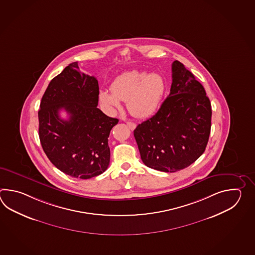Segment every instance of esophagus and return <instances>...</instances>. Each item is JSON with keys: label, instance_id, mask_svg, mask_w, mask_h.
<instances>
[{"label": "esophagus", "instance_id": "1", "mask_svg": "<svg viewBox=\"0 0 255 255\" xmlns=\"http://www.w3.org/2000/svg\"><path fill=\"white\" fill-rule=\"evenodd\" d=\"M127 125L129 127V128L131 130L135 129V123H133V122H129V121H128L127 122Z\"/></svg>", "mask_w": 255, "mask_h": 255}]
</instances>
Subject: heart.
<instances>
[{
    "label": "heart",
    "instance_id": "heart-1",
    "mask_svg": "<svg viewBox=\"0 0 255 255\" xmlns=\"http://www.w3.org/2000/svg\"><path fill=\"white\" fill-rule=\"evenodd\" d=\"M110 91L102 90L99 93V100L104 107L114 110L120 109V100L126 101L130 114L144 119L157 109L165 91V81L157 73L127 71L112 82Z\"/></svg>",
    "mask_w": 255,
    "mask_h": 255
}]
</instances>
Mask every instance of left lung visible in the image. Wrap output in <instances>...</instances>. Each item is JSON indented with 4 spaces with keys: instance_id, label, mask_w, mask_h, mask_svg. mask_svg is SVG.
<instances>
[{
    "instance_id": "1",
    "label": "left lung",
    "mask_w": 255,
    "mask_h": 255,
    "mask_svg": "<svg viewBox=\"0 0 255 255\" xmlns=\"http://www.w3.org/2000/svg\"><path fill=\"white\" fill-rule=\"evenodd\" d=\"M212 106L204 87L183 64L174 61L168 98L157 113L134 130L141 159L148 168L176 172L205 151Z\"/></svg>"
}]
</instances>
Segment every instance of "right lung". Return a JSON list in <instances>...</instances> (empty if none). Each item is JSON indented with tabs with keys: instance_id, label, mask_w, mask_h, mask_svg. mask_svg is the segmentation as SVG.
Returning a JSON list of instances; mask_svg holds the SVG:
<instances>
[{
	"instance_id": "add662e5",
	"label": "right lung",
	"mask_w": 255,
	"mask_h": 255,
	"mask_svg": "<svg viewBox=\"0 0 255 255\" xmlns=\"http://www.w3.org/2000/svg\"><path fill=\"white\" fill-rule=\"evenodd\" d=\"M99 87L95 76L79 70L77 62L53 78L38 111L39 137L49 160L62 172L91 179L107 170L109 136L119 120L98 109ZM65 110L70 118H59Z\"/></svg>"
}]
</instances>
